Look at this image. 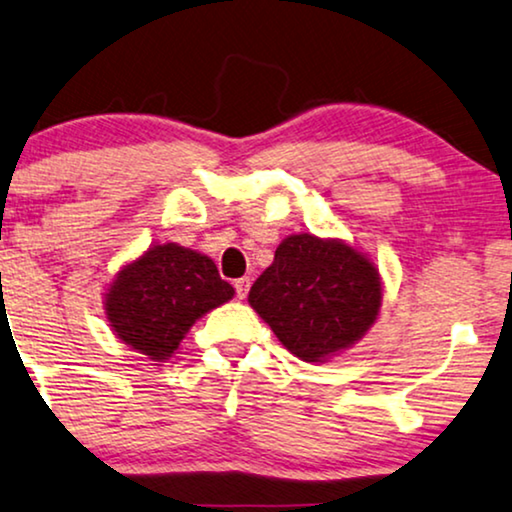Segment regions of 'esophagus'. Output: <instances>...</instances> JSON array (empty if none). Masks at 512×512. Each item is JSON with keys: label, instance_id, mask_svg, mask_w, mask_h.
I'll return each instance as SVG.
<instances>
[{"label": "esophagus", "instance_id": "1", "mask_svg": "<svg viewBox=\"0 0 512 512\" xmlns=\"http://www.w3.org/2000/svg\"><path fill=\"white\" fill-rule=\"evenodd\" d=\"M234 288H236L238 299H245V295H248V290H250V278L248 276L238 278V281H234Z\"/></svg>", "mask_w": 512, "mask_h": 512}]
</instances>
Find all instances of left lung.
Instances as JSON below:
<instances>
[{
	"label": "left lung",
	"mask_w": 512,
	"mask_h": 512,
	"mask_svg": "<svg viewBox=\"0 0 512 512\" xmlns=\"http://www.w3.org/2000/svg\"><path fill=\"white\" fill-rule=\"evenodd\" d=\"M248 302L292 356L327 363L377 323L384 283L377 264L342 238L292 234Z\"/></svg>",
	"instance_id": "left-lung-1"
}]
</instances>
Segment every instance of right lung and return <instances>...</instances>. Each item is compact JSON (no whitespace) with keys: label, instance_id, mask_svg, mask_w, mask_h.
Returning a JSON list of instances; mask_svg holds the SVG:
<instances>
[{"label":"right lung","instance_id":"obj_1","mask_svg":"<svg viewBox=\"0 0 512 512\" xmlns=\"http://www.w3.org/2000/svg\"><path fill=\"white\" fill-rule=\"evenodd\" d=\"M234 297L215 262L180 243H154L107 285L105 318L133 351L166 363L196 320Z\"/></svg>","mask_w":512,"mask_h":512}]
</instances>
